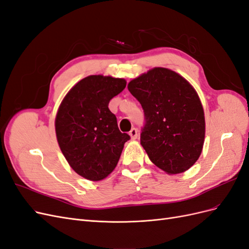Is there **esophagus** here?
<instances>
[{"mask_svg":"<svg viewBox=\"0 0 249 249\" xmlns=\"http://www.w3.org/2000/svg\"><path fill=\"white\" fill-rule=\"evenodd\" d=\"M129 135H130L131 139H133V140L137 139V137H138V131H137V129H135V127H133V129L130 131Z\"/></svg>","mask_w":249,"mask_h":249,"instance_id":"34e87169","label":"esophagus"}]
</instances>
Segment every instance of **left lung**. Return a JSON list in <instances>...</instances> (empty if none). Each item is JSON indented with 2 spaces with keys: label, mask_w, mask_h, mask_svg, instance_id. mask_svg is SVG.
Segmentation results:
<instances>
[{
  "label": "left lung",
  "mask_w": 249,
  "mask_h": 249,
  "mask_svg": "<svg viewBox=\"0 0 249 249\" xmlns=\"http://www.w3.org/2000/svg\"><path fill=\"white\" fill-rule=\"evenodd\" d=\"M127 89L144 111L146 124L140 143L149 160L171 176L192 167L206 135L205 112L196 90L165 67L140 74Z\"/></svg>",
  "instance_id": "obj_1"
}]
</instances>
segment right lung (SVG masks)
<instances>
[{
	"instance_id": "add662e5",
	"label": "right lung",
	"mask_w": 249,
	"mask_h": 249,
	"mask_svg": "<svg viewBox=\"0 0 249 249\" xmlns=\"http://www.w3.org/2000/svg\"><path fill=\"white\" fill-rule=\"evenodd\" d=\"M126 81L92 74L73 85L58 108L56 137L70 166L79 176L97 182L114 170L124 143L109 102L125 88Z\"/></svg>"
}]
</instances>
